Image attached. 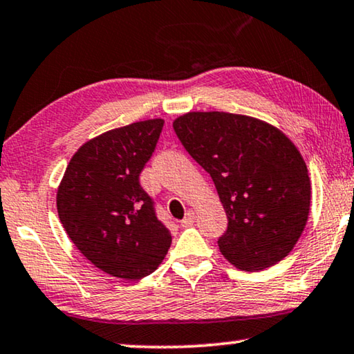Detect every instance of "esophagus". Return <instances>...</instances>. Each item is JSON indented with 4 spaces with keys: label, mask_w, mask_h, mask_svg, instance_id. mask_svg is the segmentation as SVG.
Listing matches in <instances>:
<instances>
[{
    "label": "esophagus",
    "mask_w": 354,
    "mask_h": 354,
    "mask_svg": "<svg viewBox=\"0 0 354 354\" xmlns=\"http://www.w3.org/2000/svg\"><path fill=\"white\" fill-rule=\"evenodd\" d=\"M194 223H195V213L194 211H187L186 218L181 221V227H191Z\"/></svg>",
    "instance_id": "obj_1"
}]
</instances>
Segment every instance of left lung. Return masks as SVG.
<instances>
[{
  "label": "left lung",
  "instance_id": "obj_1",
  "mask_svg": "<svg viewBox=\"0 0 354 354\" xmlns=\"http://www.w3.org/2000/svg\"><path fill=\"white\" fill-rule=\"evenodd\" d=\"M178 138L213 179L229 225L219 250L240 270L283 261L307 225L308 170L297 147L266 120L191 111L173 120Z\"/></svg>",
  "mask_w": 354,
  "mask_h": 354
}]
</instances>
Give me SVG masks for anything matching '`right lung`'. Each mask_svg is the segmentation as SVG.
<instances>
[{
    "label": "right lung",
    "mask_w": 354,
    "mask_h": 354,
    "mask_svg": "<svg viewBox=\"0 0 354 354\" xmlns=\"http://www.w3.org/2000/svg\"><path fill=\"white\" fill-rule=\"evenodd\" d=\"M162 127L163 119L140 120L86 141L59 184L63 229L84 257L113 277L151 275L170 250L171 234L140 186Z\"/></svg>",
    "instance_id": "add662e5"
}]
</instances>
